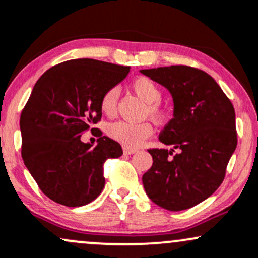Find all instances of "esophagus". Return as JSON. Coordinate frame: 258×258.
<instances>
[{"mask_svg": "<svg viewBox=\"0 0 258 258\" xmlns=\"http://www.w3.org/2000/svg\"><path fill=\"white\" fill-rule=\"evenodd\" d=\"M136 152H137V149L128 148V147H124V148H123L124 154H134V153H136Z\"/></svg>", "mask_w": 258, "mask_h": 258, "instance_id": "1", "label": "esophagus"}]
</instances>
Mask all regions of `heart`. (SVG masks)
Returning <instances> with one entry per match:
<instances>
[{
  "instance_id": "1",
  "label": "heart",
  "mask_w": 258,
  "mask_h": 258,
  "mask_svg": "<svg viewBox=\"0 0 258 258\" xmlns=\"http://www.w3.org/2000/svg\"><path fill=\"white\" fill-rule=\"evenodd\" d=\"M131 88L143 101L147 103L146 115H149L157 121H163L168 117L169 110L160 99L163 93L161 89L153 79L146 76L135 78L131 82ZM118 100V89L112 87L109 88L100 99V109L104 114L111 116L115 114L116 105ZM107 134L116 142L121 143L128 148L141 146L147 138L153 134V127L149 122H127V121H117L111 123L107 128Z\"/></svg>"
}]
</instances>
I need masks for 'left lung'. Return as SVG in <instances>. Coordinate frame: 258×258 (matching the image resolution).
<instances>
[{"label":"left lung","instance_id":"left-lung-1","mask_svg":"<svg viewBox=\"0 0 258 258\" xmlns=\"http://www.w3.org/2000/svg\"><path fill=\"white\" fill-rule=\"evenodd\" d=\"M141 72L168 88L174 99V117L159 136L172 149H148L153 165L142 177L144 189L161 208L188 209L224 180L237 144L234 106L202 70L179 64Z\"/></svg>","mask_w":258,"mask_h":258}]
</instances>
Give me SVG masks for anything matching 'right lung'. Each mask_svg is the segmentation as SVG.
Here are the masks:
<instances>
[{"label":"right lung","mask_w":258,"mask_h":258,"mask_svg":"<svg viewBox=\"0 0 258 258\" xmlns=\"http://www.w3.org/2000/svg\"><path fill=\"white\" fill-rule=\"evenodd\" d=\"M128 72L127 66L77 58L51 67L34 86L19 121L22 158L53 202L81 207L103 191L104 163L121 157L122 148L101 131L95 147L81 136L100 121L104 93Z\"/></svg>","instance_id":"right-lung-1"}]
</instances>
